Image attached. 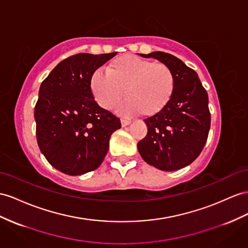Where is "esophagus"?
<instances>
[{
  "mask_svg": "<svg viewBox=\"0 0 248 248\" xmlns=\"http://www.w3.org/2000/svg\"><path fill=\"white\" fill-rule=\"evenodd\" d=\"M120 122H122L123 126H126V125H129V124H132V120H130V119H122Z\"/></svg>",
  "mask_w": 248,
  "mask_h": 248,
  "instance_id": "34e87169",
  "label": "esophagus"
}]
</instances>
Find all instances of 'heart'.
<instances>
[{
    "label": "heart",
    "instance_id": "obj_1",
    "mask_svg": "<svg viewBox=\"0 0 248 248\" xmlns=\"http://www.w3.org/2000/svg\"><path fill=\"white\" fill-rule=\"evenodd\" d=\"M175 88L172 70L163 62H153L132 54L120 55L106 67L97 69L91 75L90 90L97 104L105 109H112L124 90L126 99L119 110L143 116L159 113L170 100Z\"/></svg>",
    "mask_w": 248,
    "mask_h": 248
}]
</instances>
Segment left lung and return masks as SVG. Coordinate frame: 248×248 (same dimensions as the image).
<instances>
[{"label": "left lung", "mask_w": 248, "mask_h": 248, "mask_svg": "<svg viewBox=\"0 0 248 248\" xmlns=\"http://www.w3.org/2000/svg\"><path fill=\"white\" fill-rule=\"evenodd\" d=\"M142 56L169 66L175 76V88L169 104L144 119L148 134L138 142V152L156 169L180 170L192 163L205 145L211 126L207 93L198 74L176 56L161 51Z\"/></svg>", "instance_id": "8db88e82"}]
</instances>
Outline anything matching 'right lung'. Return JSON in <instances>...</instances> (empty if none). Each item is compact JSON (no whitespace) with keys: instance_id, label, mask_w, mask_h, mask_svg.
Returning <instances> with one entry per match:
<instances>
[{"instance_id":"right-lung-1","label":"right lung","mask_w":248,"mask_h":248,"mask_svg":"<svg viewBox=\"0 0 248 248\" xmlns=\"http://www.w3.org/2000/svg\"><path fill=\"white\" fill-rule=\"evenodd\" d=\"M117 52L79 53L62 61L42 82L34 108L36 140L42 154L70 176L96 170L109 150L118 117L99 107L90 90L94 71Z\"/></svg>"}]
</instances>
